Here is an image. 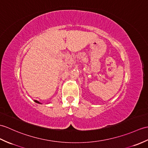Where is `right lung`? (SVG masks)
Here are the masks:
<instances>
[{
    "mask_svg": "<svg viewBox=\"0 0 148 148\" xmlns=\"http://www.w3.org/2000/svg\"><path fill=\"white\" fill-rule=\"evenodd\" d=\"M34 101H35V102L37 103H38V104H42V103H40V102H39L38 101H37V100H34Z\"/></svg>",
    "mask_w": 148,
    "mask_h": 148,
    "instance_id": "right-lung-1",
    "label": "right lung"
}]
</instances>
